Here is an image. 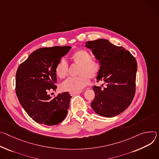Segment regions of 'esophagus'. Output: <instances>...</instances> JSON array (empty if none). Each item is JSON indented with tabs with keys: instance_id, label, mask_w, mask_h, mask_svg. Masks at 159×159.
<instances>
[{
	"instance_id": "1",
	"label": "esophagus",
	"mask_w": 159,
	"mask_h": 159,
	"mask_svg": "<svg viewBox=\"0 0 159 159\" xmlns=\"http://www.w3.org/2000/svg\"><path fill=\"white\" fill-rule=\"evenodd\" d=\"M81 92H82V91H80V92H69V94H70V95L73 96V95H76V94L80 93H81Z\"/></svg>"
}]
</instances>
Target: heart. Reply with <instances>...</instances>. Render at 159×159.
<instances>
[{"instance_id":"heart-1","label":"heart","mask_w":159,"mask_h":159,"mask_svg":"<svg viewBox=\"0 0 159 159\" xmlns=\"http://www.w3.org/2000/svg\"><path fill=\"white\" fill-rule=\"evenodd\" d=\"M75 64H78L77 74L79 76L70 77L61 84V89L65 92H80L90 83V78H95L101 70L100 62L92 59L90 53L83 49L78 50L72 56ZM69 66L66 61L61 59L56 68V73L60 78L68 75Z\"/></svg>"}]
</instances>
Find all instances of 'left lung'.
Returning a JSON list of instances; mask_svg holds the SVG:
<instances>
[{
	"label": "left lung",
	"mask_w": 159,
	"mask_h": 159,
	"mask_svg": "<svg viewBox=\"0 0 159 159\" xmlns=\"http://www.w3.org/2000/svg\"><path fill=\"white\" fill-rule=\"evenodd\" d=\"M85 47L92 50L101 65L97 81L105 83L93 87L95 98L91 107L103 117L117 116L129 107L134 97L136 59L128 50L105 39L87 42Z\"/></svg>",
	"instance_id": "8db88e82"
}]
</instances>
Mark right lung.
Wrapping results in <instances>:
<instances>
[{
  "label": "right lung",
  "instance_id": "obj_1",
  "mask_svg": "<svg viewBox=\"0 0 159 159\" xmlns=\"http://www.w3.org/2000/svg\"><path fill=\"white\" fill-rule=\"evenodd\" d=\"M70 48V46L39 48L17 68V97L28 116L39 124L54 126L67 115L71 96L64 92L52 98L48 92L57 89L56 66Z\"/></svg>",
  "mask_w": 159,
  "mask_h": 159
}]
</instances>
